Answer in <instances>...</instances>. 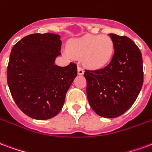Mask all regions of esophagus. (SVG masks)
<instances>
[{
  "instance_id": "esophagus-1",
  "label": "esophagus",
  "mask_w": 152,
  "mask_h": 152,
  "mask_svg": "<svg viewBox=\"0 0 152 152\" xmlns=\"http://www.w3.org/2000/svg\"><path fill=\"white\" fill-rule=\"evenodd\" d=\"M77 72H78V74L80 75V76L84 75V73H85V70H84L81 67H80V66L77 67Z\"/></svg>"
}]
</instances>
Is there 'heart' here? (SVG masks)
I'll list each match as a JSON object with an SVG mask.
<instances>
[{
	"label": "heart",
	"mask_w": 152,
	"mask_h": 152,
	"mask_svg": "<svg viewBox=\"0 0 152 152\" xmlns=\"http://www.w3.org/2000/svg\"><path fill=\"white\" fill-rule=\"evenodd\" d=\"M68 50L72 56H84L87 67L98 69L106 66L112 59L114 44L110 36L87 34L70 42Z\"/></svg>",
	"instance_id": "heart-1"
}]
</instances>
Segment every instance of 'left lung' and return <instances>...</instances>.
Segmentation results:
<instances>
[{
	"label": "left lung",
	"mask_w": 152,
	"mask_h": 152,
	"mask_svg": "<svg viewBox=\"0 0 152 152\" xmlns=\"http://www.w3.org/2000/svg\"><path fill=\"white\" fill-rule=\"evenodd\" d=\"M114 44L110 63L102 69L86 70L87 97L99 116L113 118L127 111L135 102L143 83L141 51L126 36L109 34Z\"/></svg>",
	"instance_id": "left-lung-1"
}]
</instances>
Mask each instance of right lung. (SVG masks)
Here are the masks:
<instances>
[{
	"instance_id": "add662e5",
	"label": "right lung",
	"mask_w": 152,
	"mask_h": 152,
	"mask_svg": "<svg viewBox=\"0 0 152 152\" xmlns=\"http://www.w3.org/2000/svg\"><path fill=\"white\" fill-rule=\"evenodd\" d=\"M62 41L56 34H34L13 46L7 69V81L14 102L27 116L47 120L64 106L67 90L77 76L73 63L56 65Z\"/></svg>"
}]
</instances>
